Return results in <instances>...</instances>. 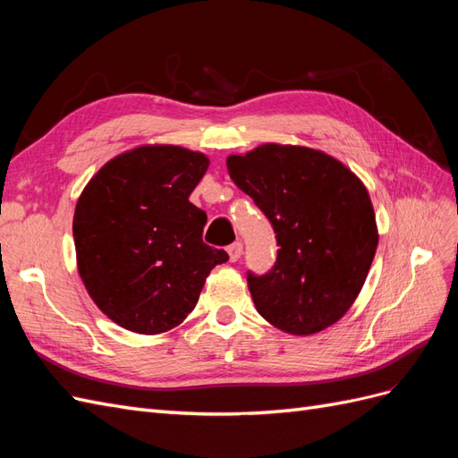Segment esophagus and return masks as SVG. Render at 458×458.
Instances as JSON below:
<instances>
[{"label": "esophagus", "mask_w": 458, "mask_h": 458, "mask_svg": "<svg viewBox=\"0 0 458 458\" xmlns=\"http://www.w3.org/2000/svg\"><path fill=\"white\" fill-rule=\"evenodd\" d=\"M227 252H229V259L231 261H239V258L242 256V242H233L227 248Z\"/></svg>", "instance_id": "obj_1"}]
</instances>
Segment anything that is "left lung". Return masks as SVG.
I'll return each mask as SVG.
<instances>
[{
	"label": "left lung",
	"instance_id": "1",
	"mask_svg": "<svg viewBox=\"0 0 458 458\" xmlns=\"http://www.w3.org/2000/svg\"><path fill=\"white\" fill-rule=\"evenodd\" d=\"M227 170L279 246L267 273H246L258 313L296 336L335 325L361 293L378 246L365 185L336 158L294 145L231 155Z\"/></svg>",
	"mask_w": 458,
	"mask_h": 458
}]
</instances>
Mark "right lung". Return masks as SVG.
Segmentation results:
<instances>
[{
	"label": "right lung",
	"instance_id": "add662e5",
	"mask_svg": "<svg viewBox=\"0 0 458 458\" xmlns=\"http://www.w3.org/2000/svg\"><path fill=\"white\" fill-rule=\"evenodd\" d=\"M208 164L202 152L145 145L106 162L78 199V271L120 327L160 335L183 323L208 273L229 259L202 241L206 214L189 202Z\"/></svg>",
	"mask_w": 458,
	"mask_h": 458
}]
</instances>
